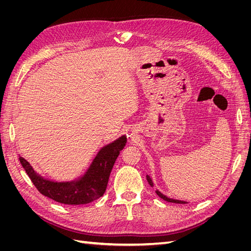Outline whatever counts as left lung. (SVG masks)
Listing matches in <instances>:
<instances>
[{
    "instance_id": "1",
    "label": "left lung",
    "mask_w": 251,
    "mask_h": 251,
    "mask_svg": "<svg viewBox=\"0 0 251 251\" xmlns=\"http://www.w3.org/2000/svg\"><path fill=\"white\" fill-rule=\"evenodd\" d=\"M147 179H148V182H149V184L151 185V186H154V182H153V180H151V176H149V175H147ZM156 194L160 197V198H162L164 201H168V202H172V203H178V204H186L187 202L186 201H182V200H177V199H173V198H169L168 196H165V195H163L160 191H158V189H156Z\"/></svg>"
}]
</instances>
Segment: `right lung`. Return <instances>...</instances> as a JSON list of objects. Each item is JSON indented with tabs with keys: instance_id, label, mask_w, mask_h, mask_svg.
Returning a JSON list of instances; mask_svg holds the SVG:
<instances>
[{
	"instance_id": "add662e5",
	"label": "right lung",
	"mask_w": 251,
	"mask_h": 251,
	"mask_svg": "<svg viewBox=\"0 0 251 251\" xmlns=\"http://www.w3.org/2000/svg\"><path fill=\"white\" fill-rule=\"evenodd\" d=\"M126 143V136L123 135L113 142L105 144L98 151L86 172L70 181L46 179L36 173L26 159L20 157V162L42 195L62 204H87L100 198L104 194L113 165Z\"/></svg>"
}]
</instances>
